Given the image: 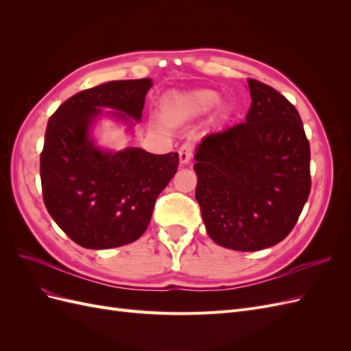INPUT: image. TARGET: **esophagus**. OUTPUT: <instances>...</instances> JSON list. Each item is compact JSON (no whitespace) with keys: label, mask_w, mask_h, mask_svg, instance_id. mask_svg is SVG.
<instances>
[{"label":"esophagus","mask_w":351,"mask_h":351,"mask_svg":"<svg viewBox=\"0 0 351 351\" xmlns=\"http://www.w3.org/2000/svg\"><path fill=\"white\" fill-rule=\"evenodd\" d=\"M192 155H193V147L192 145L189 143H184L182 147H180L178 151V158H180V164H189L190 159H192Z\"/></svg>","instance_id":"34e87169"}]
</instances>
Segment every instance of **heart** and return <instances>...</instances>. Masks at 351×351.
Segmentation results:
<instances>
[{
    "mask_svg": "<svg viewBox=\"0 0 351 351\" xmlns=\"http://www.w3.org/2000/svg\"><path fill=\"white\" fill-rule=\"evenodd\" d=\"M219 102V93L215 90L199 89L174 95L167 102V115L169 120H192L210 111Z\"/></svg>",
    "mask_w": 351,
    "mask_h": 351,
    "instance_id": "b5f03b06",
    "label": "heart"
}]
</instances>
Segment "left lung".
<instances>
[{
    "mask_svg": "<svg viewBox=\"0 0 351 351\" xmlns=\"http://www.w3.org/2000/svg\"><path fill=\"white\" fill-rule=\"evenodd\" d=\"M246 121L212 133L196 149V200L209 237L256 252L280 243L311 193V147L294 105L247 79Z\"/></svg>",
    "mask_w": 351,
    "mask_h": 351,
    "instance_id": "8db88e82",
    "label": "left lung"
}]
</instances>
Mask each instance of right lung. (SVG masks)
I'll use <instances>...</instances> for the list:
<instances>
[{
  "label": "right lung",
  "instance_id": "1",
  "mask_svg": "<svg viewBox=\"0 0 351 351\" xmlns=\"http://www.w3.org/2000/svg\"><path fill=\"white\" fill-rule=\"evenodd\" d=\"M151 79L114 80L73 95L51 115L40 154L42 195L49 215L79 246L112 249L146 231L158 195L174 177L178 154L141 147L101 149L92 139L98 117L133 125L142 119Z\"/></svg>",
  "mask_w": 351,
  "mask_h": 351
}]
</instances>
